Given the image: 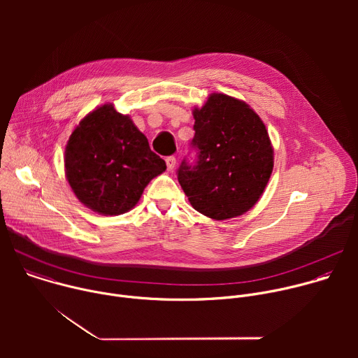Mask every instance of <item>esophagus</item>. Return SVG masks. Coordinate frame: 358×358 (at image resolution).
<instances>
[{
    "label": "esophagus",
    "instance_id": "1",
    "mask_svg": "<svg viewBox=\"0 0 358 358\" xmlns=\"http://www.w3.org/2000/svg\"><path fill=\"white\" fill-rule=\"evenodd\" d=\"M166 164H167V170H169V171H173L174 167H176V164H177L176 157H174V156L167 157V159H166Z\"/></svg>",
    "mask_w": 358,
    "mask_h": 358
}]
</instances>
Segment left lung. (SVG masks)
<instances>
[{"label": "left lung", "instance_id": "1", "mask_svg": "<svg viewBox=\"0 0 358 358\" xmlns=\"http://www.w3.org/2000/svg\"><path fill=\"white\" fill-rule=\"evenodd\" d=\"M192 115L196 163H181L178 182L202 215L239 217L259 201L273 170L268 130L249 105L224 93H213Z\"/></svg>", "mask_w": 358, "mask_h": 358}]
</instances>
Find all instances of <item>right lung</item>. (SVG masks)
Listing matches in <instances>:
<instances>
[{"instance_id": "add662e5", "label": "right lung", "mask_w": 358, "mask_h": 358, "mask_svg": "<svg viewBox=\"0 0 358 358\" xmlns=\"http://www.w3.org/2000/svg\"><path fill=\"white\" fill-rule=\"evenodd\" d=\"M167 166L127 115L106 103L86 115L65 148V174L78 199L101 215H120L138 202Z\"/></svg>"}]
</instances>
